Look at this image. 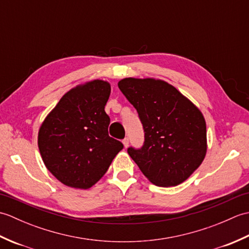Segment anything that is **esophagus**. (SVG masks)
I'll return each mask as SVG.
<instances>
[{
	"instance_id": "esophagus-1",
	"label": "esophagus",
	"mask_w": 249,
	"mask_h": 249,
	"mask_svg": "<svg viewBox=\"0 0 249 249\" xmlns=\"http://www.w3.org/2000/svg\"><path fill=\"white\" fill-rule=\"evenodd\" d=\"M123 144H124V147H125V149H127V147H128V144H129V139H128V138H125V139L123 140Z\"/></svg>"
}]
</instances>
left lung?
Returning a JSON list of instances; mask_svg holds the SVG:
<instances>
[{
    "label": "left lung",
    "instance_id": "8db88e82",
    "mask_svg": "<svg viewBox=\"0 0 249 249\" xmlns=\"http://www.w3.org/2000/svg\"><path fill=\"white\" fill-rule=\"evenodd\" d=\"M120 89L137 109L144 129L140 150L129 156L156 186L183 183L202 163L208 142L200 109L168 82L154 78H124Z\"/></svg>",
    "mask_w": 249,
    "mask_h": 249
}]
</instances>
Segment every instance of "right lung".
I'll list each match as a JSON object with an SVG mask.
<instances>
[{
  "label": "right lung",
  "instance_id": "1",
  "mask_svg": "<svg viewBox=\"0 0 249 249\" xmlns=\"http://www.w3.org/2000/svg\"><path fill=\"white\" fill-rule=\"evenodd\" d=\"M110 93L108 81L79 84L63 95L40 125L37 142L45 166L68 187H92L123 149L108 135L105 106Z\"/></svg>",
  "mask_w": 249,
  "mask_h": 249
}]
</instances>
